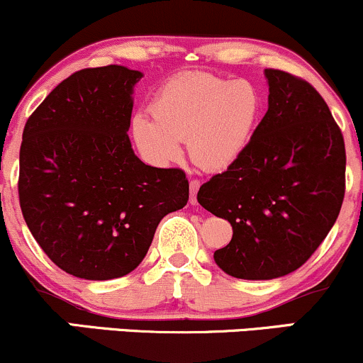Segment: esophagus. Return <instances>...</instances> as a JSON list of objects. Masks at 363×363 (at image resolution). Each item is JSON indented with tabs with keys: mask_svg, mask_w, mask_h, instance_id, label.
<instances>
[{
	"mask_svg": "<svg viewBox=\"0 0 363 363\" xmlns=\"http://www.w3.org/2000/svg\"><path fill=\"white\" fill-rule=\"evenodd\" d=\"M199 186H201V182H199L198 179H193V181L189 182V203H191V205H196V203H198V199H196V194H198Z\"/></svg>",
	"mask_w": 363,
	"mask_h": 363,
	"instance_id": "1",
	"label": "esophagus"
}]
</instances>
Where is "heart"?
<instances>
[{
  "instance_id": "b5f03b06",
  "label": "heart",
  "mask_w": 363,
  "mask_h": 363,
  "mask_svg": "<svg viewBox=\"0 0 363 363\" xmlns=\"http://www.w3.org/2000/svg\"><path fill=\"white\" fill-rule=\"evenodd\" d=\"M150 111L153 119H133V138L148 160H176L182 141H187L193 164L218 172L247 152L259 124L262 99L249 80L194 72L165 83Z\"/></svg>"
}]
</instances>
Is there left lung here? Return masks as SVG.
<instances>
[{"label": "left lung", "mask_w": 363, "mask_h": 363, "mask_svg": "<svg viewBox=\"0 0 363 363\" xmlns=\"http://www.w3.org/2000/svg\"><path fill=\"white\" fill-rule=\"evenodd\" d=\"M264 74L268 112L247 152L198 191L199 205L234 230L215 262L242 280H273L301 268L326 239L345 198V141L328 104L302 78L272 68Z\"/></svg>", "instance_id": "obj_1"}]
</instances>
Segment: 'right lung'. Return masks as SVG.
<instances>
[{"label":"right lung","instance_id":"right-lung-1","mask_svg":"<svg viewBox=\"0 0 363 363\" xmlns=\"http://www.w3.org/2000/svg\"><path fill=\"white\" fill-rule=\"evenodd\" d=\"M136 69L73 73L25 124L20 208L37 244L62 272L85 280L131 273L167 213L189 199L184 170L135 155L128 129Z\"/></svg>","mask_w":363,"mask_h":363}]
</instances>
